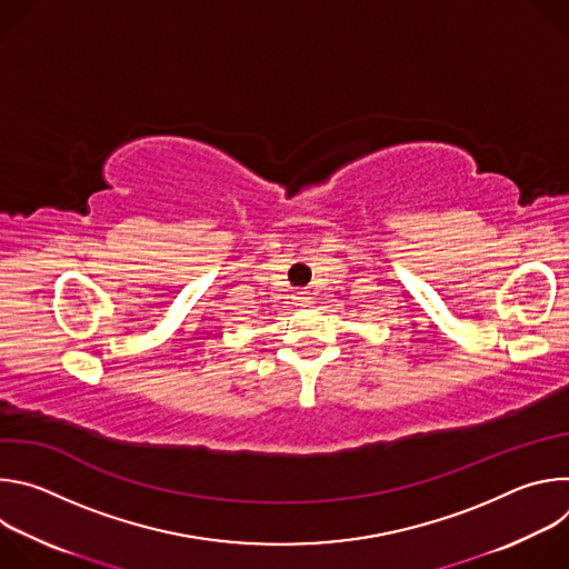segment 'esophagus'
I'll use <instances>...</instances> for the list:
<instances>
[{
    "label": "esophagus",
    "instance_id": "obj_1",
    "mask_svg": "<svg viewBox=\"0 0 569 569\" xmlns=\"http://www.w3.org/2000/svg\"><path fill=\"white\" fill-rule=\"evenodd\" d=\"M297 301H299L301 306L310 303V292H306V290H299V292H297Z\"/></svg>",
    "mask_w": 569,
    "mask_h": 569
}]
</instances>
